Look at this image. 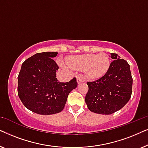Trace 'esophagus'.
Listing matches in <instances>:
<instances>
[{
	"label": "esophagus",
	"mask_w": 148,
	"mask_h": 148,
	"mask_svg": "<svg viewBox=\"0 0 148 148\" xmlns=\"http://www.w3.org/2000/svg\"><path fill=\"white\" fill-rule=\"evenodd\" d=\"M77 82L79 84H82V83L84 82V79H83L82 77H78L77 78Z\"/></svg>",
	"instance_id": "obj_1"
}]
</instances>
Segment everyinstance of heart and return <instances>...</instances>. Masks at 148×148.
Returning a JSON list of instances; mask_svg holds the SVG:
<instances>
[{"instance_id": "b5f03b06", "label": "heart", "mask_w": 148, "mask_h": 148, "mask_svg": "<svg viewBox=\"0 0 148 148\" xmlns=\"http://www.w3.org/2000/svg\"><path fill=\"white\" fill-rule=\"evenodd\" d=\"M67 64L71 68L74 69H85L86 75L88 78L96 79L102 77L106 73L110 67V62L106 54L101 53L71 56L67 59Z\"/></svg>"}]
</instances>
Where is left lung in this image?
<instances>
[{
    "instance_id": "obj_1",
    "label": "left lung",
    "mask_w": 148,
    "mask_h": 148,
    "mask_svg": "<svg viewBox=\"0 0 148 148\" xmlns=\"http://www.w3.org/2000/svg\"><path fill=\"white\" fill-rule=\"evenodd\" d=\"M113 61L106 73L98 79L87 82L89 90L86 102L90 111L110 114L123 108L132 94L133 78L130 66L118 54L110 53Z\"/></svg>"
}]
</instances>
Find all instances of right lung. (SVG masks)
Returning <instances> with one entry per match:
<instances>
[{"instance_id": "right-lung-1", "label": "right lung", "mask_w": 148, "mask_h": 148, "mask_svg": "<svg viewBox=\"0 0 148 148\" xmlns=\"http://www.w3.org/2000/svg\"><path fill=\"white\" fill-rule=\"evenodd\" d=\"M58 52H39L23 62L18 75L17 94L27 109L39 114H53L63 110L69 93L77 86L76 78L59 82L58 66L53 60Z\"/></svg>"}]
</instances>
